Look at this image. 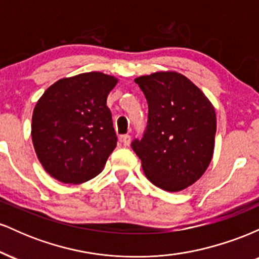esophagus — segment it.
<instances>
[{
  "instance_id": "1",
  "label": "esophagus",
  "mask_w": 259,
  "mask_h": 259,
  "mask_svg": "<svg viewBox=\"0 0 259 259\" xmlns=\"http://www.w3.org/2000/svg\"><path fill=\"white\" fill-rule=\"evenodd\" d=\"M130 140H132V138H130V135H121L120 136V141L123 142L124 146H129L130 145Z\"/></svg>"
}]
</instances>
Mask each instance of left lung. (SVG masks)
Instances as JSON below:
<instances>
[{"label":"left lung","mask_w":259,"mask_h":259,"mask_svg":"<svg viewBox=\"0 0 259 259\" xmlns=\"http://www.w3.org/2000/svg\"><path fill=\"white\" fill-rule=\"evenodd\" d=\"M148 103L141 140L132 142L147 179L178 192L203 175L214 151L217 117L204 94L183 74L157 72L135 79Z\"/></svg>","instance_id":"8db88e82"}]
</instances>
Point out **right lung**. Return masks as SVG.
I'll use <instances>...</instances> for the list:
<instances>
[{
    "instance_id": "right-lung-1",
    "label": "right lung",
    "mask_w": 259,
    "mask_h": 259,
    "mask_svg": "<svg viewBox=\"0 0 259 259\" xmlns=\"http://www.w3.org/2000/svg\"><path fill=\"white\" fill-rule=\"evenodd\" d=\"M118 79L100 72L50 86L32 113L31 139L45 170L64 184L99 175L117 146L107 96Z\"/></svg>"
}]
</instances>
